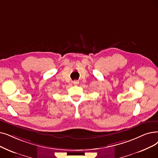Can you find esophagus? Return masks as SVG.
I'll use <instances>...</instances> for the list:
<instances>
[{"instance_id": "34e87169", "label": "esophagus", "mask_w": 158, "mask_h": 158, "mask_svg": "<svg viewBox=\"0 0 158 158\" xmlns=\"http://www.w3.org/2000/svg\"><path fill=\"white\" fill-rule=\"evenodd\" d=\"M73 83L74 85H78V84L79 83V81L75 80V81H74L73 82Z\"/></svg>"}]
</instances>
